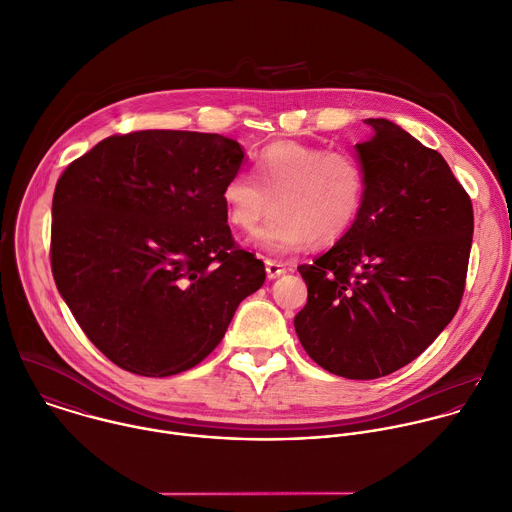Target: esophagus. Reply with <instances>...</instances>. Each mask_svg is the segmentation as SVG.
Returning a JSON list of instances; mask_svg holds the SVG:
<instances>
[{"label":"esophagus","mask_w":512,"mask_h":512,"mask_svg":"<svg viewBox=\"0 0 512 512\" xmlns=\"http://www.w3.org/2000/svg\"><path fill=\"white\" fill-rule=\"evenodd\" d=\"M265 271H267V277H269V279H277V277H281V275L287 273V267H285L283 263H277V261H273V259H267V261H265Z\"/></svg>","instance_id":"obj_1"}]
</instances>
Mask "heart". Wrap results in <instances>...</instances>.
<instances>
[{"label":"heart","instance_id":"1","mask_svg":"<svg viewBox=\"0 0 512 512\" xmlns=\"http://www.w3.org/2000/svg\"><path fill=\"white\" fill-rule=\"evenodd\" d=\"M249 173H233L221 191L227 221L269 253H291L309 243L333 245L357 223L367 199V169L349 149L299 141L265 145Z\"/></svg>","mask_w":512,"mask_h":512}]
</instances>
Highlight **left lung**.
I'll return each instance as SVG.
<instances>
[{"mask_svg": "<svg viewBox=\"0 0 512 512\" xmlns=\"http://www.w3.org/2000/svg\"><path fill=\"white\" fill-rule=\"evenodd\" d=\"M357 143L367 199L353 229L299 265L295 317L307 355L345 379H379L415 361L455 317L473 245V203L443 155L387 119Z\"/></svg>", "mask_w": 512, "mask_h": 512, "instance_id": "obj_1", "label": "left lung"}]
</instances>
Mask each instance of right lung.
Masks as SVG:
<instances>
[{
	"mask_svg": "<svg viewBox=\"0 0 512 512\" xmlns=\"http://www.w3.org/2000/svg\"><path fill=\"white\" fill-rule=\"evenodd\" d=\"M241 161L225 135L145 129L99 141L57 179L51 273L117 367L143 377L193 369L265 283L221 199Z\"/></svg>",
	"mask_w": 512,
	"mask_h": 512,
	"instance_id": "1",
	"label": "right lung"
}]
</instances>
